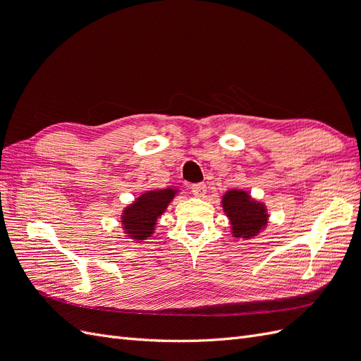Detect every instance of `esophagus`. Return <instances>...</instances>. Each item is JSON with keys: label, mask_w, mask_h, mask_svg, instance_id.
I'll return each instance as SVG.
<instances>
[{"label": "esophagus", "mask_w": 361, "mask_h": 361, "mask_svg": "<svg viewBox=\"0 0 361 361\" xmlns=\"http://www.w3.org/2000/svg\"><path fill=\"white\" fill-rule=\"evenodd\" d=\"M191 191H192V194L195 195V197H203V195L207 191V188H206L204 183H195V185H192V187H191Z\"/></svg>", "instance_id": "obj_1"}]
</instances>
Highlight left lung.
<instances>
[{
  "label": "left lung",
  "mask_w": 361,
  "mask_h": 361,
  "mask_svg": "<svg viewBox=\"0 0 361 361\" xmlns=\"http://www.w3.org/2000/svg\"><path fill=\"white\" fill-rule=\"evenodd\" d=\"M223 211L231 221L235 238L250 239L257 236L268 224L265 203L255 200L247 191L228 190L221 199Z\"/></svg>",
  "instance_id": "left-lung-1"
}]
</instances>
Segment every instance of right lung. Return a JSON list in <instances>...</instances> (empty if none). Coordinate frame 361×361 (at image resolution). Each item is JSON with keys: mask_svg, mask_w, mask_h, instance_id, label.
Listing matches in <instances>:
<instances>
[{"mask_svg": "<svg viewBox=\"0 0 361 361\" xmlns=\"http://www.w3.org/2000/svg\"><path fill=\"white\" fill-rule=\"evenodd\" d=\"M178 188L146 191L122 211V228L125 235L135 243H143L155 232L158 218L178 194Z\"/></svg>", "mask_w": 361, "mask_h": 361, "instance_id": "add662e5", "label": "right lung"}]
</instances>
